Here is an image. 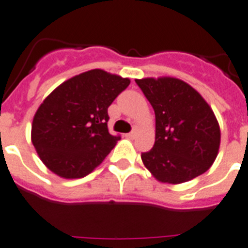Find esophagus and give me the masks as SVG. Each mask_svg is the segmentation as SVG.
<instances>
[{"label": "esophagus", "instance_id": "obj_1", "mask_svg": "<svg viewBox=\"0 0 248 248\" xmlns=\"http://www.w3.org/2000/svg\"><path fill=\"white\" fill-rule=\"evenodd\" d=\"M135 137H137V130H133V132L125 134V138H128V139H134Z\"/></svg>", "mask_w": 248, "mask_h": 248}]
</instances>
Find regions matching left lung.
<instances>
[{
	"label": "left lung",
	"mask_w": 248,
	"mask_h": 248,
	"mask_svg": "<svg viewBox=\"0 0 248 248\" xmlns=\"http://www.w3.org/2000/svg\"><path fill=\"white\" fill-rule=\"evenodd\" d=\"M155 113V143L141 160L159 182L179 185L203 174L218 154L221 132L212 109L175 78L135 80Z\"/></svg>",
	"instance_id": "8db88e82"
}]
</instances>
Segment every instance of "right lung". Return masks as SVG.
I'll use <instances>...</instances> for the list:
<instances>
[{
    "mask_svg": "<svg viewBox=\"0 0 248 248\" xmlns=\"http://www.w3.org/2000/svg\"><path fill=\"white\" fill-rule=\"evenodd\" d=\"M130 80L100 69L62 82L33 116L31 139L40 159L66 179L92 173L115 147L120 135L108 130V108Z\"/></svg>",
    "mask_w": 248,
    "mask_h": 248,
    "instance_id": "1",
    "label": "right lung"
}]
</instances>
